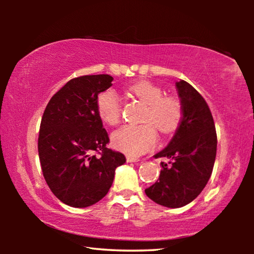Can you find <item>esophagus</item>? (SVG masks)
<instances>
[{"label": "esophagus", "instance_id": "esophagus-1", "mask_svg": "<svg viewBox=\"0 0 254 254\" xmlns=\"http://www.w3.org/2000/svg\"><path fill=\"white\" fill-rule=\"evenodd\" d=\"M127 162H136V161H139V158H134V157H131V156H127Z\"/></svg>", "mask_w": 254, "mask_h": 254}]
</instances>
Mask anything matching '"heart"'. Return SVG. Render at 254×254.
Wrapping results in <instances>:
<instances>
[{
  "label": "heart",
  "mask_w": 254,
  "mask_h": 254,
  "mask_svg": "<svg viewBox=\"0 0 254 254\" xmlns=\"http://www.w3.org/2000/svg\"><path fill=\"white\" fill-rule=\"evenodd\" d=\"M147 109L142 124H126L112 133V143L120 151L137 157L151 150L158 141V130L162 134H171L177 130L183 120L184 109L180 98L163 95L160 86L149 80H139L128 87ZM96 111L103 122L114 126L121 118V102L118 93L109 88L96 98Z\"/></svg>",
  "instance_id": "obj_1"
}]
</instances>
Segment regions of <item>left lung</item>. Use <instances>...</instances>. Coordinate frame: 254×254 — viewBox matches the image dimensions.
Segmentation results:
<instances>
[{"mask_svg": "<svg viewBox=\"0 0 254 254\" xmlns=\"http://www.w3.org/2000/svg\"><path fill=\"white\" fill-rule=\"evenodd\" d=\"M183 103V120L167 147L154 158L166 157L160 176L145 189L159 205L178 208L198 196L212 175L216 157L217 135L213 115L204 97L187 81L176 83Z\"/></svg>", "mask_w": 254, "mask_h": 254, "instance_id": "1", "label": "left lung"}]
</instances>
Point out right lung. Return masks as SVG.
<instances>
[{
	"instance_id": "right-lung-1",
	"label": "right lung",
	"mask_w": 254,
	"mask_h": 254,
	"mask_svg": "<svg viewBox=\"0 0 254 254\" xmlns=\"http://www.w3.org/2000/svg\"><path fill=\"white\" fill-rule=\"evenodd\" d=\"M110 75L72 78L50 98L38 137L42 174L50 190L71 207L101 200L113 184L124 154L109 149V134L96 111V98L112 86Z\"/></svg>"
}]
</instances>
